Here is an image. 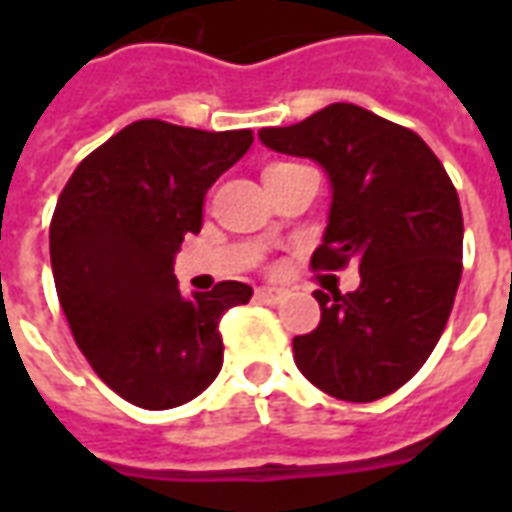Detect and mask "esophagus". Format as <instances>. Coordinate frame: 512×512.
I'll return each instance as SVG.
<instances>
[{
  "label": "esophagus",
  "instance_id": "obj_1",
  "mask_svg": "<svg viewBox=\"0 0 512 512\" xmlns=\"http://www.w3.org/2000/svg\"><path fill=\"white\" fill-rule=\"evenodd\" d=\"M257 301H263V304H282V301L288 299V290L274 288V285H260L255 290Z\"/></svg>",
  "mask_w": 512,
  "mask_h": 512
}]
</instances>
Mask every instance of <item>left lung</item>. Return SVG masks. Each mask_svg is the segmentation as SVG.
Here are the masks:
<instances>
[{
	"mask_svg": "<svg viewBox=\"0 0 512 512\" xmlns=\"http://www.w3.org/2000/svg\"><path fill=\"white\" fill-rule=\"evenodd\" d=\"M260 142L321 164L329 224L312 266L359 263L351 293L315 290L321 323L293 337V359L326 395L370 403L425 365L461 282L463 216L441 161L414 131L356 104H329L296 126L260 128Z\"/></svg>",
	"mask_w": 512,
	"mask_h": 512,
	"instance_id": "8db88e82",
	"label": "left lung"
}]
</instances>
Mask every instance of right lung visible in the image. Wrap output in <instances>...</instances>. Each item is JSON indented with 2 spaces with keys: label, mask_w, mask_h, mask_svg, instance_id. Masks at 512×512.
<instances>
[{
  "label": "right lung",
  "mask_w": 512,
  "mask_h": 512,
  "mask_svg": "<svg viewBox=\"0 0 512 512\" xmlns=\"http://www.w3.org/2000/svg\"><path fill=\"white\" fill-rule=\"evenodd\" d=\"M252 139L249 128L136 120L84 158L57 200L49 249L62 312L98 378L134 406H183L222 370L219 321L252 288L219 282L186 299L175 255Z\"/></svg>",
  "instance_id": "1"
}]
</instances>
